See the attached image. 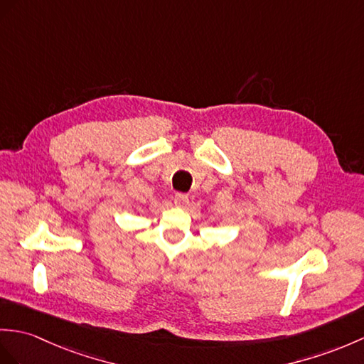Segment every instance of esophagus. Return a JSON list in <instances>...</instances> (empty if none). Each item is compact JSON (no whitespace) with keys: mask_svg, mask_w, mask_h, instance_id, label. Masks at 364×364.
<instances>
[{"mask_svg":"<svg viewBox=\"0 0 364 364\" xmlns=\"http://www.w3.org/2000/svg\"><path fill=\"white\" fill-rule=\"evenodd\" d=\"M188 194L185 193H176L174 194V203L179 207H187L188 205Z\"/></svg>","mask_w":364,"mask_h":364,"instance_id":"esophagus-1","label":"esophagus"}]
</instances>
